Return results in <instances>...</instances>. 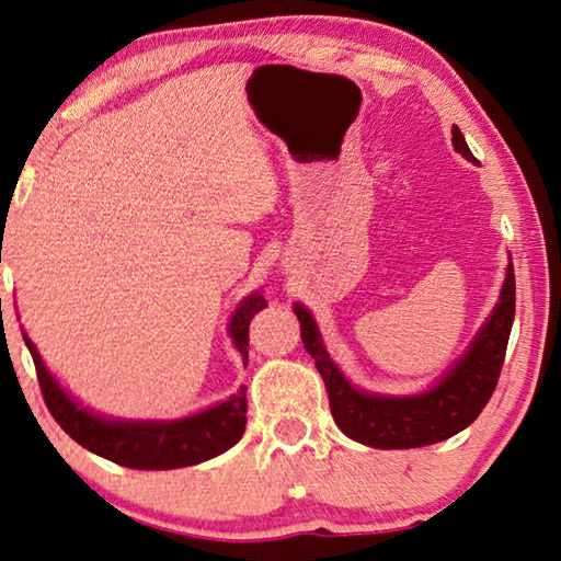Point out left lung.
Segmentation results:
<instances>
[{
  "mask_svg": "<svg viewBox=\"0 0 561 561\" xmlns=\"http://www.w3.org/2000/svg\"><path fill=\"white\" fill-rule=\"evenodd\" d=\"M453 146L467 161L477 163L457 126H453ZM293 310L300 320L302 345L323 375L335 425L367 447H425L443 443L472 425L497 388L514 320V271L510 261L500 298L467 351L427 390L415 394H382L355 388L330 357L310 310L300 302Z\"/></svg>",
  "mask_w": 561,
  "mask_h": 561,
  "instance_id": "1",
  "label": "left lung"
}]
</instances>
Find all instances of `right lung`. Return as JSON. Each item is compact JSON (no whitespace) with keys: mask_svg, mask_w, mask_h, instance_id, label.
<instances>
[{"mask_svg":"<svg viewBox=\"0 0 561 561\" xmlns=\"http://www.w3.org/2000/svg\"><path fill=\"white\" fill-rule=\"evenodd\" d=\"M265 306L268 302H265L263 293L255 290L238 302L231 323H228V335L233 337V345L241 353L243 363L248 360V325ZM22 335L34 357L36 378H39L44 402H47L54 420L71 439H77L81 447L104 457V460L131 467V470H176V467H191L218 457L243 437L248 410L245 388L218 402V405L176 420L106 417L84 408L69 390H64L59 380L49 373V367L44 365L30 335Z\"/></svg>","mask_w":561,"mask_h":561,"instance_id":"right-lung-1","label":"right lung"}]
</instances>
